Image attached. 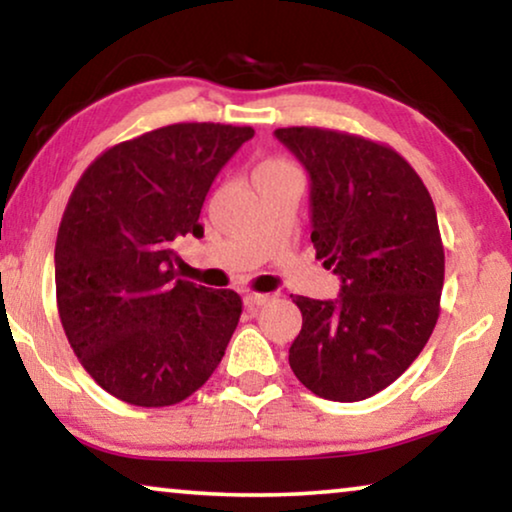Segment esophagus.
<instances>
[{"label": "esophagus", "instance_id": "esophagus-1", "mask_svg": "<svg viewBox=\"0 0 512 512\" xmlns=\"http://www.w3.org/2000/svg\"><path fill=\"white\" fill-rule=\"evenodd\" d=\"M270 300V293H247L244 296V305L249 307V310H254V307H261Z\"/></svg>", "mask_w": 512, "mask_h": 512}]
</instances>
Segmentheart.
I'll use <instances>...</instances> for the list:
<instances>
[{
    "label": "heart",
    "instance_id": "1",
    "mask_svg": "<svg viewBox=\"0 0 512 512\" xmlns=\"http://www.w3.org/2000/svg\"><path fill=\"white\" fill-rule=\"evenodd\" d=\"M289 170H293V165L289 163V160L268 158L256 167V181L263 179V177H275V174H282V172H289Z\"/></svg>",
    "mask_w": 512,
    "mask_h": 512
}]
</instances>
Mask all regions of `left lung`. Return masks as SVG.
<instances>
[{
	"label": "left lung",
	"instance_id": "1",
	"mask_svg": "<svg viewBox=\"0 0 512 512\" xmlns=\"http://www.w3.org/2000/svg\"><path fill=\"white\" fill-rule=\"evenodd\" d=\"M275 137L310 174L312 242L342 279L335 300L296 296L291 370L312 394L354 403L398 380L440 314L445 251L424 181L391 146L326 128Z\"/></svg>",
	"mask_w": 512,
	"mask_h": 512
}]
</instances>
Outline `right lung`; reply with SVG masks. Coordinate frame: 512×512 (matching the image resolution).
I'll list each match as a JSON object with an SVG mask.
<instances>
[{"label":"right lung","mask_w":512,"mask_h":512,"mask_svg":"<svg viewBox=\"0 0 512 512\" xmlns=\"http://www.w3.org/2000/svg\"><path fill=\"white\" fill-rule=\"evenodd\" d=\"M251 137L247 125H165L97 156L69 195L55 242L60 321L118 401L181 403L226 354L242 298L179 279L174 244L202 237L209 186Z\"/></svg>","instance_id":"add662e5"}]
</instances>
